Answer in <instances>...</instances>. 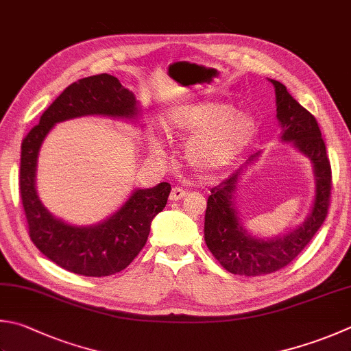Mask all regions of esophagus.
<instances>
[{
    "mask_svg": "<svg viewBox=\"0 0 351 351\" xmlns=\"http://www.w3.org/2000/svg\"><path fill=\"white\" fill-rule=\"evenodd\" d=\"M186 191L184 189H182V188H178V186H176V188H173V191H171V195H169V198L173 202H177V200H182V198H184L186 197Z\"/></svg>",
    "mask_w": 351,
    "mask_h": 351,
    "instance_id": "obj_1",
    "label": "esophagus"
}]
</instances>
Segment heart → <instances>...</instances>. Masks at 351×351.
Wrapping results in <instances>:
<instances>
[{
	"mask_svg": "<svg viewBox=\"0 0 351 351\" xmlns=\"http://www.w3.org/2000/svg\"><path fill=\"white\" fill-rule=\"evenodd\" d=\"M167 130L171 136L195 134L184 149L188 162L195 169L213 171L234 162L252 143L258 123L247 111H234L228 104L195 102L178 107Z\"/></svg>",
	"mask_w": 351,
	"mask_h": 351,
	"instance_id": "1",
	"label": "heart"
}]
</instances>
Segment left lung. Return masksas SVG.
I'll return each instance as SVG.
<instances>
[{
	"label": "left lung",
	"instance_id": "8db88e82",
	"mask_svg": "<svg viewBox=\"0 0 351 351\" xmlns=\"http://www.w3.org/2000/svg\"><path fill=\"white\" fill-rule=\"evenodd\" d=\"M270 82L275 87L276 117L282 127V141L293 142L313 163L316 197L312 213L298 229L264 241L250 237L238 223L232 200L240 171L210 189L204 215V241L215 260L234 275L260 276L289 266L322 226L332 197V167L318 122L310 111L295 101L281 82L274 79Z\"/></svg>",
	"mask_w": 351,
	"mask_h": 351
}]
</instances>
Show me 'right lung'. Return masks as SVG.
<instances>
[{"instance_id":"1","label":"right lung","mask_w":351,"mask_h":351,"mask_svg":"<svg viewBox=\"0 0 351 351\" xmlns=\"http://www.w3.org/2000/svg\"><path fill=\"white\" fill-rule=\"evenodd\" d=\"M87 114L134 117L136 97L107 73L69 85L24 137L19 194L30 240L49 260L77 275L110 276L128 267L147 244L151 221L167 206L171 184L163 182L151 189H137L116 214L96 226L76 228L53 217L35 189L39 148L53 125Z\"/></svg>"}]
</instances>
